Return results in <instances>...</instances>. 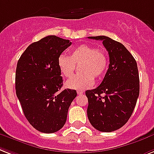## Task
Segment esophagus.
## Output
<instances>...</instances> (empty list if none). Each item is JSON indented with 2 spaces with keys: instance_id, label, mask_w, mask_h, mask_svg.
I'll list each match as a JSON object with an SVG mask.
<instances>
[{
  "instance_id": "1",
  "label": "esophagus",
  "mask_w": 154,
  "mask_h": 154,
  "mask_svg": "<svg viewBox=\"0 0 154 154\" xmlns=\"http://www.w3.org/2000/svg\"><path fill=\"white\" fill-rule=\"evenodd\" d=\"M83 93V91H79V90H78V91H77V94H82Z\"/></svg>"
}]
</instances>
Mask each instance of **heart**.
<instances>
[{
	"mask_svg": "<svg viewBox=\"0 0 154 154\" xmlns=\"http://www.w3.org/2000/svg\"><path fill=\"white\" fill-rule=\"evenodd\" d=\"M57 64L60 73L71 78L79 66L81 73L67 81L68 88L85 90L94 84V78L99 79L105 75L108 67V59L105 51L88 44H82L74 48L70 56L61 55L58 58Z\"/></svg>",
	"mask_w": 154,
	"mask_h": 154,
	"instance_id": "heart-1",
	"label": "heart"
}]
</instances>
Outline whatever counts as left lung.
<instances>
[{"mask_svg":"<svg viewBox=\"0 0 154 154\" xmlns=\"http://www.w3.org/2000/svg\"><path fill=\"white\" fill-rule=\"evenodd\" d=\"M88 38L103 41L110 64L101 84L86 91L87 117L98 131L112 132L127 122L136 106L140 91L137 62L123 44L105 35Z\"/></svg>","mask_w":154,"mask_h":154,"instance_id":"obj_1","label":"left lung"}]
</instances>
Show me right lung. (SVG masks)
Returning <instances> with one entry per match:
<instances>
[{"instance_id": "1", "label": "right lung", "mask_w": 154, "mask_h": 154, "mask_svg": "<svg viewBox=\"0 0 154 154\" xmlns=\"http://www.w3.org/2000/svg\"><path fill=\"white\" fill-rule=\"evenodd\" d=\"M69 40L48 35L26 48L16 70V93L24 114L35 130L51 134L64 126L75 90L60 91L63 78L57 60Z\"/></svg>"}]
</instances>
